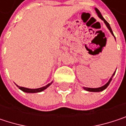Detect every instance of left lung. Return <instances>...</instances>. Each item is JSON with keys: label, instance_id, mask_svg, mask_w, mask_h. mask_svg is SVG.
I'll return each instance as SVG.
<instances>
[{"label": "left lung", "instance_id": "obj_1", "mask_svg": "<svg viewBox=\"0 0 126 126\" xmlns=\"http://www.w3.org/2000/svg\"><path fill=\"white\" fill-rule=\"evenodd\" d=\"M95 12H97V14H98V16L104 22V23L106 24V25H107V27L108 28V29L110 30V31L111 32V33L114 36L113 34V32H112V28H111V27H110V24L104 19V18L102 16V15H101V12H99V10L98 9H96L95 8ZM114 38H115V37H114ZM115 71H114V73L113 74H112V77L110 78V79L109 80V82L105 85H104V86H102V87H101V88H84V89L85 90H88V91H90V92H100V91H102V90H104V89H106V88L108 87V85H110V82H111V80H112V77H113V76L114 75V74H115Z\"/></svg>", "mask_w": 126, "mask_h": 126}]
</instances>
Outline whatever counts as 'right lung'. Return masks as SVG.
Returning <instances> with one entry per match:
<instances>
[{"label": "right lung", "instance_id": "obj_1", "mask_svg": "<svg viewBox=\"0 0 126 126\" xmlns=\"http://www.w3.org/2000/svg\"><path fill=\"white\" fill-rule=\"evenodd\" d=\"M51 83H52V82H51ZM51 83L48 84L47 85H46V86H44V87L37 88V89H29V88H23V87H19V86H18V87H19V88L21 90H22L23 92H25V93H38V92L43 91L44 90H45L46 88H48V87L51 85Z\"/></svg>", "mask_w": 126, "mask_h": 126}]
</instances>
